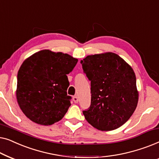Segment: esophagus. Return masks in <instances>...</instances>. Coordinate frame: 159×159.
Masks as SVG:
<instances>
[{
	"mask_svg": "<svg viewBox=\"0 0 159 159\" xmlns=\"http://www.w3.org/2000/svg\"><path fill=\"white\" fill-rule=\"evenodd\" d=\"M73 101H74V102H75V103H78V101H79V98H78V97L77 96H74L73 97Z\"/></svg>",
	"mask_w": 159,
	"mask_h": 159,
	"instance_id": "esophagus-1",
	"label": "esophagus"
}]
</instances>
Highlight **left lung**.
I'll use <instances>...</instances> for the list:
<instances>
[{
	"instance_id": "1",
	"label": "left lung",
	"mask_w": 159,
	"mask_h": 159,
	"mask_svg": "<svg viewBox=\"0 0 159 159\" xmlns=\"http://www.w3.org/2000/svg\"><path fill=\"white\" fill-rule=\"evenodd\" d=\"M82 69L91 84V104L84 118L101 131L116 129L133 114L138 102L133 69L116 53L88 56Z\"/></svg>"
}]
</instances>
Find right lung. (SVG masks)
Returning a JSON list of instances; mask_svg holds the SVG:
<instances>
[{"label": "right lung", "mask_w": 159, "mask_h": 159, "mask_svg": "<svg viewBox=\"0 0 159 159\" xmlns=\"http://www.w3.org/2000/svg\"><path fill=\"white\" fill-rule=\"evenodd\" d=\"M78 59L67 53L43 50L22 63L17 75L16 99L26 116L34 123L51 125L60 121L71 106L66 75Z\"/></svg>", "instance_id": "1"}]
</instances>
